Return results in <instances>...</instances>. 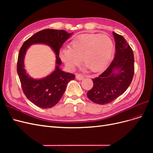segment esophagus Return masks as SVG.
<instances>
[{"instance_id":"esophagus-1","label":"esophagus","mask_w":153,"mask_h":153,"mask_svg":"<svg viewBox=\"0 0 153 153\" xmlns=\"http://www.w3.org/2000/svg\"><path fill=\"white\" fill-rule=\"evenodd\" d=\"M76 78L77 80H82L84 79V76H83V75H80V74L76 73Z\"/></svg>"}]
</instances>
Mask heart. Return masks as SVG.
Listing matches in <instances>:
<instances>
[{"mask_svg": "<svg viewBox=\"0 0 153 153\" xmlns=\"http://www.w3.org/2000/svg\"><path fill=\"white\" fill-rule=\"evenodd\" d=\"M114 52V43L106 34H84L78 36L69 48L60 51V57L69 69L83 64L92 73L102 71L107 67Z\"/></svg>", "mask_w": 153, "mask_h": 153, "instance_id": "1", "label": "heart"}]
</instances>
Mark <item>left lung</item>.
<instances>
[{"mask_svg":"<svg viewBox=\"0 0 153 153\" xmlns=\"http://www.w3.org/2000/svg\"><path fill=\"white\" fill-rule=\"evenodd\" d=\"M115 55L108 68L92 79L93 87L87 96L92 102L105 105L122 95L130 85L134 75V55L123 36L113 32Z\"/></svg>","mask_w":153,"mask_h":153,"instance_id":"obj_1","label":"left lung"}]
</instances>
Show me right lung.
<instances>
[{"label": "right lung", "mask_w": 153, "mask_h": 153, "mask_svg": "<svg viewBox=\"0 0 153 153\" xmlns=\"http://www.w3.org/2000/svg\"><path fill=\"white\" fill-rule=\"evenodd\" d=\"M73 33L64 30L44 29L39 31L26 40L18 53L17 73L22 88L27 98L38 107L52 108L56 105L65 91L68 83L74 80L75 75L66 73L60 69L62 63L59 57L63 43ZM42 43L52 48L56 55V66L54 72L42 79H34L27 75L24 68V57L26 51L31 44Z\"/></svg>", "instance_id": "right-lung-1"}]
</instances>
